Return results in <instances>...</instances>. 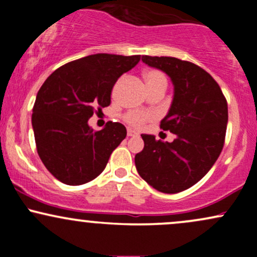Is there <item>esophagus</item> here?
I'll return each mask as SVG.
<instances>
[{
    "label": "esophagus",
    "instance_id": "34e87169",
    "mask_svg": "<svg viewBox=\"0 0 257 257\" xmlns=\"http://www.w3.org/2000/svg\"><path fill=\"white\" fill-rule=\"evenodd\" d=\"M126 135H128V137H135V135H138V133L135 132V131H133V129H131V128H128Z\"/></svg>",
    "mask_w": 257,
    "mask_h": 257
}]
</instances>
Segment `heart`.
I'll return each mask as SVG.
<instances>
[{"label":"heart","mask_w":257,"mask_h":257,"mask_svg":"<svg viewBox=\"0 0 257 257\" xmlns=\"http://www.w3.org/2000/svg\"><path fill=\"white\" fill-rule=\"evenodd\" d=\"M144 78H145L147 88L153 87V85H157V84L167 85L166 76H164L161 71H157V70H149V71H146L145 75H144ZM152 118H153L152 113H149V112H141V111L129 112V113L125 114L124 117L126 123H129V124L133 126H137V128L143 126L146 122H149V120H151Z\"/></svg>","instance_id":"obj_1"}]
</instances>
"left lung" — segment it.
<instances>
[{
    "label": "left lung",
    "instance_id": "1",
    "mask_svg": "<svg viewBox=\"0 0 257 257\" xmlns=\"http://www.w3.org/2000/svg\"><path fill=\"white\" fill-rule=\"evenodd\" d=\"M141 60L172 79L173 101L161 128L176 137L164 143L141 134L145 146L135 156V167L159 192H181L197 184L219 158L228 122L227 101L216 81L196 64L149 55Z\"/></svg>",
    "mask_w": 257,
    "mask_h": 257
}]
</instances>
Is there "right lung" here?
<instances>
[{"label":"right lung","instance_id":"1","mask_svg":"<svg viewBox=\"0 0 257 257\" xmlns=\"http://www.w3.org/2000/svg\"><path fill=\"white\" fill-rule=\"evenodd\" d=\"M140 55L98 53L59 67L44 81L32 108V128L44 167L63 184L89 182L105 169L126 137L125 126L107 122L93 132L88 119L110 105L114 83Z\"/></svg>","mask_w":257,"mask_h":257}]
</instances>
